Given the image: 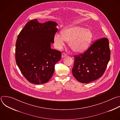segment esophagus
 <instances>
[{
	"label": "esophagus",
	"instance_id": "34e87169",
	"mask_svg": "<svg viewBox=\"0 0 120 120\" xmlns=\"http://www.w3.org/2000/svg\"><path fill=\"white\" fill-rule=\"evenodd\" d=\"M67 56V55H66L65 53H63L62 54V58H64V57L65 56Z\"/></svg>",
	"mask_w": 120,
	"mask_h": 120
}]
</instances>
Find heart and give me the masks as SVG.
<instances>
[{
	"mask_svg": "<svg viewBox=\"0 0 120 120\" xmlns=\"http://www.w3.org/2000/svg\"><path fill=\"white\" fill-rule=\"evenodd\" d=\"M62 35L56 33L54 36V43L56 48L61 49L65 41H68V45L76 53H82L90 45L93 39V34L88 29L80 26L67 27L62 31Z\"/></svg>",
	"mask_w": 120,
	"mask_h": 120,
	"instance_id": "b5f03b06",
	"label": "heart"
}]
</instances>
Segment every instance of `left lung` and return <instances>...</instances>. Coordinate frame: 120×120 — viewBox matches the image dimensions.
I'll return each instance as SVG.
<instances>
[{"mask_svg":"<svg viewBox=\"0 0 120 120\" xmlns=\"http://www.w3.org/2000/svg\"><path fill=\"white\" fill-rule=\"evenodd\" d=\"M110 54L108 39L96 40L84 53L74 56V76L79 82L86 83L99 78L105 71Z\"/></svg>","mask_w":120,"mask_h":120,"instance_id":"8db88e82","label":"left lung"}]
</instances>
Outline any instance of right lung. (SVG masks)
Here are the masks:
<instances>
[{"label":"right lung","mask_w":120,"mask_h":120,"mask_svg":"<svg viewBox=\"0 0 120 120\" xmlns=\"http://www.w3.org/2000/svg\"><path fill=\"white\" fill-rule=\"evenodd\" d=\"M57 24L37 19L27 22L15 44V61L24 76L37 84L46 83L52 77L55 65L61 58V52L51 48L54 43Z\"/></svg>","instance_id":"add662e5"}]
</instances>
